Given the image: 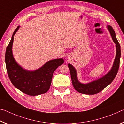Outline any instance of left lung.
<instances>
[{
	"label": "left lung",
	"instance_id": "left-lung-1",
	"mask_svg": "<svg viewBox=\"0 0 124 124\" xmlns=\"http://www.w3.org/2000/svg\"><path fill=\"white\" fill-rule=\"evenodd\" d=\"M107 28L110 33L113 41L115 44L116 50V56L113 63V67L107 74L96 80H94L87 84H82L80 83L78 79L77 71L74 67L72 64H68L73 86L74 89L80 93L86 95H95L98 93L112 82L118 72L121 57L120 45L117 41L115 33L112 26H107Z\"/></svg>",
	"mask_w": 124,
	"mask_h": 124
}]
</instances>
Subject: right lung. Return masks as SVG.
Returning a JSON list of instances; mask_svg holds the SVG:
<instances>
[{"instance_id": "1", "label": "right lung", "mask_w": 124, "mask_h": 124, "mask_svg": "<svg viewBox=\"0 0 124 124\" xmlns=\"http://www.w3.org/2000/svg\"><path fill=\"white\" fill-rule=\"evenodd\" d=\"M15 30L5 52V63L8 76L17 89L29 96L45 93L50 87L52 75L56 69L64 63L63 58L50 60L40 68L33 71L23 69L13 57L12 52L14 35L19 29Z\"/></svg>"}]
</instances>
